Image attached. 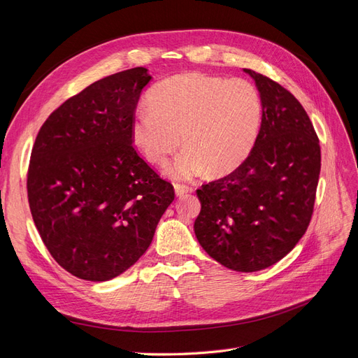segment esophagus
<instances>
[{"label":"esophagus","mask_w":358,"mask_h":358,"mask_svg":"<svg viewBox=\"0 0 358 358\" xmlns=\"http://www.w3.org/2000/svg\"><path fill=\"white\" fill-rule=\"evenodd\" d=\"M175 192H176L178 197H183V196H185V194L191 192V188L187 187V185H180V183H176V185H175Z\"/></svg>","instance_id":"obj_1"}]
</instances>
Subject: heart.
Listing matches in <instances>:
<instances>
[{
  "label": "heart",
  "mask_w": 358,
  "mask_h": 358,
  "mask_svg": "<svg viewBox=\"0 0 358 358\" xmlns=\"http://www.w3.org/2000/svg\"><path fill=\"white\" fill-rule=\"evenodd\" d=\"M148 101L133 116V142L159 166L180 142L185 145L170 167L175 179H192L208 170L215 176L236 170L251 154L262 127V96L245 79L200 73L173 76L150 90Z\"/></svg>",
  "instance_id": "1"
}]
</instances>
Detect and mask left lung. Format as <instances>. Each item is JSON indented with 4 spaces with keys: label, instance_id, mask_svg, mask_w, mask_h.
<instances>
[{
    "label": "left lung",
    "instance_id": "8db88e82",
    "mask_svg": "<svg viewBox=\"0 0 358 358\" xmlns=\"http://www.w3.org/2000/svg\"><path fill=\"white\" fill-rule=\"evenodd\" d=\"M255 82L263 119L249 157L229 176L197 189V241L236 272H258L282 259L306 233L315 203L321 149L303 106L266 76Z\"/></svg>",
    "mask_w": 358,
    "mask_h": 358
}]
</instances>
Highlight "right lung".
Masks as SVG:
<instances>
[{"label": "right lung", "instance_id": "obj_1", "mask_svg": "<svg viewBox=\"0 0 358 358\" xmlns=\"http://www.w3.org/2000/svg\"><path fill=\"white\" fill-rule=\"evenodd\" d=\"M145 67L96 80L43 124L31 152L28 201L43 243L69 273L103 282L154 239L175 189L133 148Z\"/></svg>", "mask_w": 358, "mask_h": 358}]
</instances>
